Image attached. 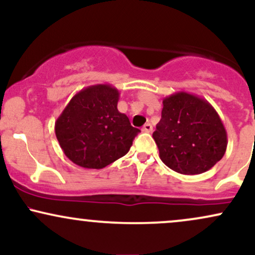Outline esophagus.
<instances>
[{
	"mask_svg": "<svg viewBox=\"0 0 255 255\" xmlns=\"http://www.w3.org/2000/svg\"><path fill=\"white\" fill-rule=\"evenodd\" d=\"M141 130H142V131H146V133H151V131H152V126H151V124H146V125H144V127L141 128Z\"/></svg>",
	"mask_w": 255,
	"mask_h": 255,
	"instance_id": "34e87169",
	"label": "esophagus"
}]
</instances>
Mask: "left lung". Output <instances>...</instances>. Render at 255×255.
Listing matches in <instances>:
<instances>
[{"mask_svg":"<svg viewBox=\"0 0 255 255\" xmlns=\"http://www.w3.org/2000/svg\"><path fill=\"white\" fill-rule=\"evenodd\" d=\"M152 136L162 162L183 175L210 170L228 145L227 130L215 108L183 91L163 99L162 119Z\"/></svg>","mask_w":255,"mask_h":255,"instance_id":"obj_1","label":"left lung"}]
</instances>
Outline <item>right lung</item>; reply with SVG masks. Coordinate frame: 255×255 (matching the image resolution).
Wrapping results in <instances>:
<instances>
[{
  "label": "right lung",
  "instance_id": "obj_1",
  "mask_svg": "<svg viewBox=\"0 0 255 255\" xmlns=\"http://www.w3.org/2000/svg\"><path fill=\"white\" fill-rule=\"evenodd\" d=\"M120 92L109 84L79 91L55 122L63 153L85 169H103L129 151L139 133L118 110Z\"/></svg>",
  "mask_w": 255,
  "mask_h": 255
}]
</instances>
